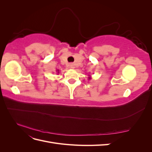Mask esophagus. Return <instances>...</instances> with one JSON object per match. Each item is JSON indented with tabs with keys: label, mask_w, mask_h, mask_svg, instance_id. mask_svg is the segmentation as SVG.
<instances>
[{
	"label": "esophagus",
	"mask_w": 152,
	"mask_h": 152,
	"mask_svg": "<svg viewBox=\"0 0 152 152\" xmlns=\"http://www.w3.org/2000/svg\"><path fill=\"white\" fill-rule=\"evenodd\" d=\"M69 66H70L71 68H75V65H73V64H72V63L70 64V65H69Z\"/></svg>",
	"instance_id": "obj_1"
}]
</instances>
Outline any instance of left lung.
I'll return each mask as SVG.
<instances>
[{"label":"left lung","instance_id":"obj_1","mask_svg":"<svg viewBox=\"0 0 152 152\" xmlns=\"http://www.w3.org/2000/svg\"><path fill=\"white\" fill-rule=\"evenodd\" d=\"M88 80H91V79H92V78H91V76L90 75H88Z\"/></svg>","mask_w":152,"mask_h":152}]
</instances>
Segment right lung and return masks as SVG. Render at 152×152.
Returning <instances> with one entry per match:
<instances>
[{"label":"right lung","mask_w":152,"mask_h":152,"mask_svg":"<svg viewBox=\"0 0 152 152\" xmlns=\"http://www.w3.org/2000/svg\"><path fill=\"white\" fill-rule=\"evenodd\" d=\"M56 72L58 73V74H59V70H56Z\"/></svg>","instance_id":"right-lung-1"}]
</instances>
